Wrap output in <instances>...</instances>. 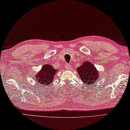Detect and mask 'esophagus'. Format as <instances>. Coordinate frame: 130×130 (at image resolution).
<instances>
[{"label": "esophagus", "instance_id": "obj_1", "mask_svg": "<svg viewBox=\"0 0 130 130\" xmlns=\"http://www.w3.org/2000/svg\"><path fill=\"white\" fill-rule=\"evenodd\" d=\"M71 63H67V64L65 65V68H67V69H69L71 68Z\"/></svg>", "mask_w": 130, "mask_h": 130}]
</instances>
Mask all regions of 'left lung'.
I'll use <instances>...</instances> for the list:
<instances>
[{
	"label": "left lung",
	"instance_id": "1",
	"mask_svg": "<svg viewBox=\"0 0 130 130\" xmlns=\"http://www.w3.org/2000/svg\"><path fill=\"white\" fill-rule=\"evenodd\" d=\"M76 71L80 76L81 81L86 85H94L97 83L100 76V72L91 62L85 61L77 68Z\"/></svg>",
	"mask_w": 130,
	"mask_h": 130
}]
</instances>
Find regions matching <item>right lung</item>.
<instances>
[{
    "mask_svg": "<svg viewBox=\"0 0 130 130\" xmlns=\"http://www.w3.org/2000/svg\"><path fill=\"white\" fill-rule=\"evenodd\" d=\"M58 70L59 69L57 70L55 69L52 65L49 64L43 65L41 70L35 75L36 80L39 84L40 87L43 86V88L44 86L47 87L52 84L54 81V76Z\"/></svg>",
    "mask_w": 130,
    "mask_h": 130,
    "instance_id": "add662e5",
    "label": "right lung"
}]
</instances>
